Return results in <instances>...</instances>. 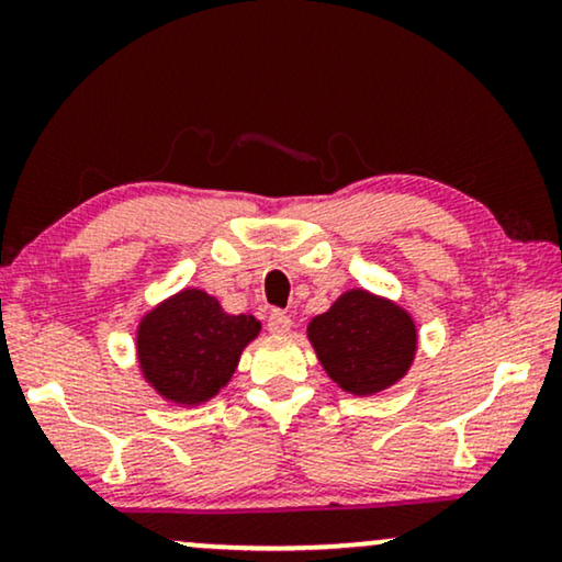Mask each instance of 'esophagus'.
Instances as JSON below:
<instances>
[{"mask_svg": "<svg viewBox=\"0 0 562 562\" xmlns=\"http://www.w3.org/2000/svg\"><path fill=\"white\" fill-rule=\"evenodd\" d=\"M266 327H268V333H273V335H286L289 329H291V317H289L286 312L273 310L271 314H268Z\"/></svg>", "mask_w": 562, "mask_h": 562, "instance_id": "obj_1", "label": "esophagus"}]
</instances>
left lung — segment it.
I'll return each instance as SVG.
<instances>
[{
	"mask_svg": "<svg viewBox=\"0 0 562 562\" xmlns=\"http://www.w3.org/2000/svg\"><path fill=\"white\" fill-rule=\"evenodd\" d=\"M310 340L329 379L363 396L402 379L417 350V329L396 304L348 291L310 322Z\"/></svg>",
	"mask_w": 562,
	"mask_h": 562,
	"instance_id": "left-lung-1",
	"label": "left lung"
}]
</instances>
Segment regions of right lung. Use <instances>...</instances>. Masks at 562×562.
I'll use <instances>...</instances> for the list:
<instances>
[{
  "label": "right lung",
  "instance_id": "right-lung-1",
  "mask_svg": "<svg viewBox=\"0 0 562 562\" xmlns=\"http://www.w3.org/2000/svg\"><path fill=\"white\" fill-rule=\"evenodd\" d=\"M250 314H225L217 299L189 289L153 310L137 329L145 379L176 404L212 398L235 373L245 345L258 335Z\"/></svg>",
  "mask_w": 562,
  "mask_h": 562
}]
</instances>
